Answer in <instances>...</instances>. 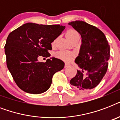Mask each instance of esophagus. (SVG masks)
Returning <instances> with one entry per match:
<instances>
[{
	"mask_svg": "<svg viewBox=\"0 0 120 120\" xmlns=\"http://www.w3.org/2000/svg\"><path fill=\"white\" fill-rule=\"evenodd\" d=\"M70 66V64H65V67H65V68H67L69 67Z\"/></svg>",
	"mask_w": 120,
	"mask_h": 120,
	"instance_id": "obj_1",
	"label": "esophagus"
}]
</instances>
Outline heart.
I'll use <instances>...</instances> for the list:
<instances>
[{"label":"heart","mask_w":120,"mask_h":120,"mask_svg":"<svg viewBox=\"0 0 120 120\" xmlns=\"http://www.w3.org/2000/svg\"><path fill=\"white\" fill-rule=\"evenodd\" d=\"M79 36V33L75 30H68L66 32V37L68 38V40H70L72 38H75L76 37ZM73 54L71 53L68 52L66 51H59L56 53V56L58 58H60L62 60L65 61V62H70L73 58Z\"/></svg>","instance_id":"obj_1"}]
</instances>
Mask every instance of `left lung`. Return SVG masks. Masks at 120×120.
I'll return each instance as SVG.
<instances>
[{
	"label": "left lung",
	"instance_id": "left-lung-1",
	"mask_svg": "<svg viewBox=\"0 0 120 120\" xmlns=\"http://www.w3.org/2000/svg\"><path fill=\"white\" fill-rule=\"evenodd\" d=\"M82 37V45L75 63L80 69L70 83L80 90L96 87L105 75L110 59V45L105 34L95 26L82 20L68 23ZM86 75H84V73Z\"/></svg>",
	"mask_w": 120,
	"mask_h": 120
}]
</instances>
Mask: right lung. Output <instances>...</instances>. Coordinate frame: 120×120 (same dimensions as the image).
Masks as SVG:
<instances>
[{"label": "right lung", "mask_w": 120, "mask_h": 120, "mask_svg": "<svg viewBox=\"0 0 120 120\" xmlns=\"http://www.w3.org/2000/svg\"><path fill=\"white\" fill-rule=\"evenodd\" d=\"M65 27L27 23L10 33L5 45L7 66L23 91L40 94L49 90L53 75L64 68L62 60L52 57L39 62L38 56L49 57L48 50Z\"/></svg>", "instance_id": "add662e5"}]
</instances>
